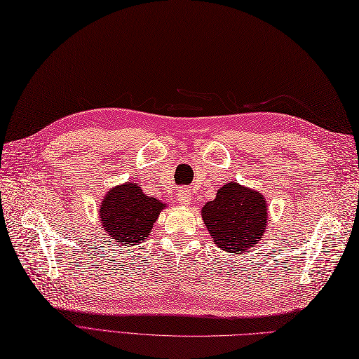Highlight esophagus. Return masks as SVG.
Listing matches in <instances>:
<instances>
[{
    "instance_id": "esophagus-1",
    "label": "esophagus",
    "mask_w": 359,
    "mask_h": 359,
    "mask_svg": "<svg viewBox=\"0 0 359 359\" xmlns=\"http://www.w3.org/2000/svg\"><path fill=\"white\" fill-rule=\"evenodd\" d=\"M178 203H180V205H182V207H187V205H190V203H191V195H190V191L187 190V189H181L180 191H178Z\"/></svg>"
}]
</instances>
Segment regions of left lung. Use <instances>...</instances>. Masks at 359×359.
Here are the masks:
<instances>
[{"label": "left lung", "mask_w": 359, "mask_h": 359, "mask_svg": "<svg viewBox=\"0 0 359 359\" xmlns=\"http://www.w3.org/2000/svg\"><path fill=\"white\" fill-rule=\"evenodd\" d=\"M201 216L217 247L243 255L266 233L268 204L259 190L229 181L205 203Z\"/></svg>", "instance_id": "obj_1"}]
</instances>
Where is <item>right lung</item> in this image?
<instances>
[{"mask_svg": "<svg viewBox=\"0 0 359 359\" xmlns=\"http://www.w3.org/2000/svg\"><path fill=\"white\" fill-rule=\"evenodd\" d=\"M165 207L163 201L144 195L138 182H123L103 196L99 207L100 225L117 247L140 245L149 238Z\"/></svg>", "mask_w": 359, "mask_h": 359, "instance_id": "1", "label": "right lung"}]
</instances>
